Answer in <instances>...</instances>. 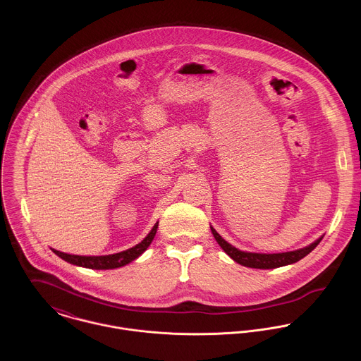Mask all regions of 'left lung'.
<instances>
[{"label":"left lung","instance_id":"8db88e82","mask_svg":"<svg viewBox=\"0 0 361 361\" xmlns=\"http://www.w3.org/2000/svg\"><path fill=\"white\" fill-rule=\"evenodd\" d=\"M211 232H212L215 240L218 242V245L222 247V250L229 257L233 258L240 265L250 267V268H259V269H271V268H278V267H283V265H288V264H293V262L306 257L309 253H311L318 246V243L322 240V238H319V239H317L314 243H311L307 247L300 249V250H295V252L276 253V255H258V253L240 252L236 247H233L232 245H229L228 242H225L216 233V231L214 228H211Z\"/></svg>","mask_w":361,"mask_h":361}]
</instances>
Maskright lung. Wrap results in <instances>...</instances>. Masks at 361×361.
Here are the masks:
<instances>
[{
	"label": "right lung",
	"mask_w": 361,
	"mask_h": 361,
	"mask_svg": "<svg viewBox=\"0 0 361 361\" xmlns=\"http://www.w3.org/2000/svg\"><path fill=\"white\" fill-rule=\"evenodd\" d=\"M157 228H158V222L155 224L152 232L139 245H136L135 247H132L129 250L116 253V255L87 257V256H72V255H66V253H62V252H58V250H54V249H52V252L58 257H61L62 259L73 264V265L92 268V269H114V268H119V267H123V265L129 264L135 258L139 257L145 250H147V247L150 246V243L154 239Z\"/></svg>",
	"instance_id": "obj_1"
}]
</instances>
